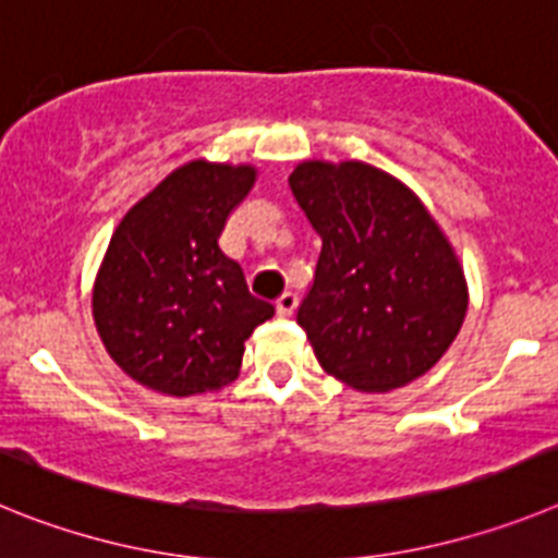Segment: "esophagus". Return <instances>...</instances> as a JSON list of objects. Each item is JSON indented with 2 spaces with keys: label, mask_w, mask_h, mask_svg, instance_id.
Returning a JSON list of instances; mask_svg holds the SVG:
<instances>
[{
  "label": "esophagus",
  "mask_w": 558,
  "mask_h": 558,
  "mask_svg": "<svg viewBox=\"0 0 558 558\" xmlns=\"http://www.w3.org/2000/svg\"><path fill=\"white\" fill-rule=\"evenodd\" d=\"M275 308H278V317H292L294 308H298V294L283 292L278 300H275Z\"/></svg>",
  "instance_id": "esophagus-1"
}]
</instances>
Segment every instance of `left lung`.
Masks as SVG:
<instances>
[{
    "mask_svg": "<svg viewBox=\"0 0 558 558\" xmlns=\"http://www.w3.org/2000/svg\"><path fill=\"white\" fill-rule=\"evenodd\" d=\"M289 185L323 239L298 308L323 371L360 393L424 376L469 308L466 275L438 221L401 179L356 159H306Z\"/></svg>",
    "mask_w": 558,
    "mask_h": 558,
    "instance_id": "1",
    "label": "left lung"
}]
</instances>
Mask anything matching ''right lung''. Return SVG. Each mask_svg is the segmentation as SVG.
Here are the masks:
<instances>
[{"label":"right lung","instance_id":"1","mask_svg":"<svg viewBox=\"0 0 558 558\" xmlns=\"http://www.w3.org/2000/svg\"><path fill=\"white\" fill-rule=\"evenodd\" d=\"M255 177L252 165L185 162L125 213L106 246L95 328L120 371L154 393L185 399L235 381L244 342L275 314L219 246Z\"/></svg>","mask_w":558,"mask_h":558}]
</instances>
